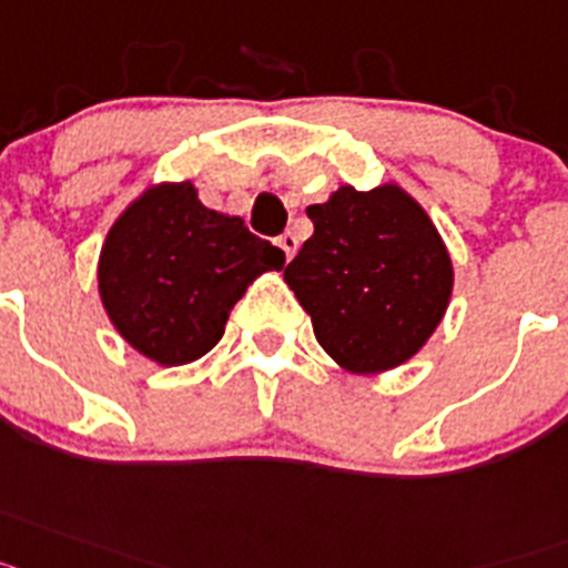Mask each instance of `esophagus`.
I'll return each mask as SVG.
<instances>
[{
	"label": "esophagus",
	"instance_id": "obj_1",
	"mask_svg": "<svg viewBox=\"0 0 568 568\" xmlns=\"http://www.w3.org/2000/svg\"><path fill=\"white\" fill-rule=\"evenodd\" d=\"M277 245H280V248H283L285 260H291V256L297 254V248H300V240H297V234H294V231H285V234L280 236V240H277Z\"/></svg>",
	"mask_w": 568,
	"mask_h": 568
}]
</instances>
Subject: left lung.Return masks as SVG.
<instances>
[{"instance_id":"1","label":"left lung","mask_w":568,"mask_h":568,"mask_svg":"<svg viewBox=\"0 0 568 568\" xmlns=\"http://www.w3.org/2000/svg\"><path fill=\"white\" fill-rule=\"evenodd\" d=\"M314 234L283 277L314 337L343 372L403 366L446 317L455 263L420 202L400 182L339 185L308 209Z\"/></svg>"}]
</instances>
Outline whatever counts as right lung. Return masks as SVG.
Here are the masks:
<instances>
[{
  "mask_svg": "<svg viewBox=\"0 0 568 568\" xmlns=\"http://www.w3.org/2000/svg\"><path fill=\"white\" fill-rule=\"evenodd\" d=\"M283 265L240 216L205 209L191 180L151 182L108 229L97 291L116 334L171 368L205 357L236 300Z\"/></svg>",
  "mask_w": 568,
  "mask_h": 568,
  "instance_id": "right-lung-1",
  "label": "right lung"
}]
</instances>
